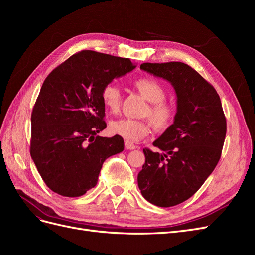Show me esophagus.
<instances>
[{"instance_id":"34e87169","label":"esophagus","mask_w":255,"mask_h":255,"mask_svg":"<svg viewBox=\"0 0 255 255\" xmlns=\"http://www.w3.org/2000/svg\"><path fill=\"white\" fill-rule=\"evenodd\" d=\"M125 144H126V149H128V150H134L137 148V145H135L133 142L128 141V140L125 141Z\"/></svg>"}]
</instances>
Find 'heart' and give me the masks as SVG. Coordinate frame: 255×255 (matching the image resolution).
<instances>
[{
	"label": "heart",
	"mask_w": 255,
	"mask_h": 255,
	"mask_svg": "<svg viewBox=\"0 0 255 255\" xmlns=\"http://www.w3.org/2000/svg\"><path fill=\"white\" fill-rule=\"evenodd\" d=\"M136 89L145 98L150 104L142 112L143 117L149 118L157 129H167L170 128L176 118V106L165 100L167 91L164 85L157 80L145 76L137 79L134 82ZM101 99L105 109L117 114L121 107V92L115 84H106L101 91ZM111 132L121 136L128 141H138L149 135L151 130V122L134 119L115 120L110 126Z\"/></svg>",
	"instance_id": "b5f03b06"
}]
</instances>
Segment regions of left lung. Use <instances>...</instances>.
Returning <instances> with one entry per match:
<instances>
[{
  "mask_svg": "<svg viewBox=\"0 0 255 255\" xmlns=\"http://www.w3.org/2000/svg\"><path fill=\"white\" fill-rule=\"evenodd\" d=\"M140 68L170 82L177 97L173 125L153 142L163 153L143 149L145 163L137 176L145 200L170 207L194 196L217 166L227 119L217 91L194 68L180 61Z\"/></svg>",
  "mask_w": 255,
  "mask_h": 255,
  "instance_id": "left-lung-1",
  "label": "left lung"
}]
</instances>
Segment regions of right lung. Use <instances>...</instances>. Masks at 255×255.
<instances>
[{
	"mask_svg": "<svg viewBox=\"0 0 255 255\" xmlns=\"http://www.w3.org/2000/svg\"><path fill=\"white\" fill-rule=\"evenodd\" d=\"M128 58L85 50L44 80L32 112L29 152L47 186L64 197L95 187L106 158L125 148L121 136L100 137L106 128L102 88L132 71Z\"/></svg>",
	"mask_w": 255,
	"mask_h": 255,
	"instance_id": "1",
	"label": "right lung"
}]
</instances>
